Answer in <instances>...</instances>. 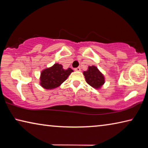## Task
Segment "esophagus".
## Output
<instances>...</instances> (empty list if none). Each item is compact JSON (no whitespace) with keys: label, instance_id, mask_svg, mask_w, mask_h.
Wrapping results in <instances>:
<instances>
[{"label":"esophagus","instance_id":"esophagus-1","mask_svg":"<svg viewBox=\"0 0 148 148\" xmlns=\"http://www.w3.org/2000/svg\"><path fill=\"white\" fill-rule=\"evenodd\" d=\"M74 70H75V71H78V72L81 71V69H80L79 67H77V68H76Z\"/></svg>","mask_w":148,"mask_h":148}]
</instances>
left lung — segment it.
<instances>
[{
  "instance_id": "obj_1",
  "label": "left lung",
  "mask_w": 148,
  "mask_h": 148,
  "mask_svg": "<svg viewBox=\"0 0 148 148\" xmlns=\"http://www.w3.org/2000/svg\"><path fill=\"white\" fill-rule=\"evenodd\" d=\"M83 74L87 83L94 89H101L105 83L104 74L95 65L89 66L88 69L86 71H84Z\"/></svg>"
}]
</instances>
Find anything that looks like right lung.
I'll return each instance as SVG.
<instances>
[{
  "mask_svg": "<svg viewBox=\"0 0 148 148\" xmlns=\"http://www.w3.org/2000/svg\"><path fill=\"white\" fill-rule=\"evenodd\" d=\"M72 72L74 71L71 68L64 69L62 64L55 63L53 66L42 71L40 85L47 90L57 88L68 78Z\"/></svg>",
  "mask_w": 148,
  "mask_h": 148,
  "instance_id": "1",
  "label": "right lung"
}]
</instances>
